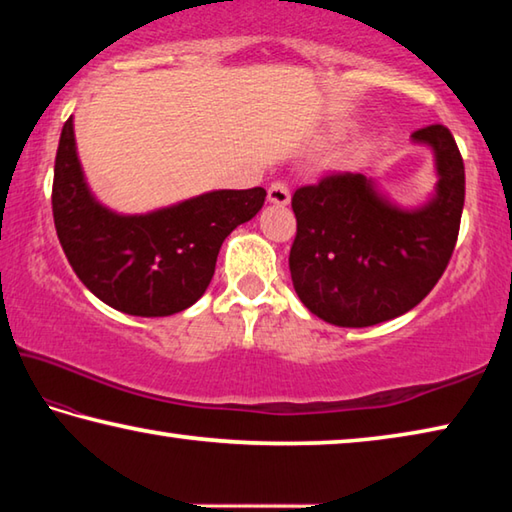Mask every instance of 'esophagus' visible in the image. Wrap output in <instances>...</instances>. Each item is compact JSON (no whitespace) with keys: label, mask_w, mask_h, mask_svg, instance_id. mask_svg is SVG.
<instances>
[{"label":"esophagus","mask_w":512,"mask_h":512,"mask_svg":"<svg viewBox=\"0 0 512 512\" xmlns=\"http://www.w3.org/2000/svg\"><path fill=\"white\" fill-rule=\"evenodd\" d=\"M268 201L273 205H287L291 201V192H289V185L282 183V180H275L268 187Z\"/></svg>","instance_id":"1"}]
</instances>
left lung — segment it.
I'll list each match as a JSON object with an SVG mask.
<instances>
[{
    "mask_svg": "<svg viewBox=\"0 0 512 512\" xmlns=\"http://www.w3.org/2000/svg\"><path fill=\"white\" fill-rule=\"evenodd\" d=\"M436 155V196L402 210L363 173H327L296 189L298 230L289 268L311 314L339 327H370L406 314L429 296L452 259L465 203V167L443 124L413 133Z\"/></svg>",
    "mask_w": 512,
    "mask_h": 512,
    "instance_id": "1",
    "label": "left lung"
}]
</instances>
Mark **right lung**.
Returning a JSON list of instances; mask_svg holds the SVG:
<instances>
[{
  "mask_svg": "<svg viewBox=\"0 0 512 512\" xmlns=\"http://www.w3.org/2000/svg\"><path fill=\"white\" fill-rule=\"evenodd\" d=\"M264 187L219 189L149 214H117L85 185L72 117L60 133L51 210L79 280L131 316H171L203 296L221 244L262 210Z\"/></svg>",
  "mask_w": 512,
  "mask_h": 512,
  "instance_id": "add662e5",
  "label": "right lung"
}]
</instances>
